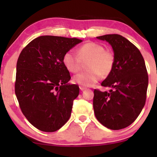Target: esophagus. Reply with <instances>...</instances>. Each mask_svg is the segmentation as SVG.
Here are the masks:
<instances>
[{"mask_svg":"<svg viewBox=\"0 0 157 157\" xmlns=\"http://www.w3.org/2000/svg\"><path fill=\"white\" fill-rule=\"evenodd\" d=\"M86 87H84V86H79V89L81 90V91H84V90H85L86 89Z\"/></svg>","mask_w":157,"mask_h":157,"instance_id":"obj_1","label":"esophagus"}]
</instances>
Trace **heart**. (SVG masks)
I'll list each match as a JSON object with an SVG mask.
<instances>
[{"label": "heart", "instance_id": "b5f03b06", "mask_svg": "<svg viewBox=\"0 0 157 157\" xmlns=\"http://www.w3.org/2000/svg\"><path fill=\"white\" fill-rule=\"evenodd\" d=\"M89 70L73 77L75 83L82 86H90L99 80L101 77L108 76L112 72L116 62L113 52L105 49L104 46L95 42H88L77 49L76 54L69 50L65 52L62 62L68 71L78 73L82 68V62H86Z\"/></svg>", "mask_w": 157, "mask_h": 157}]
</instances>
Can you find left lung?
I'll use <instances>...</instances> for the list:
<instances>
[{
    "label": "left lung",
    "mask_w": 157,
    "mask_h": 157,
    "mask_svg": "<svg viewBox=\"0 0 157 157\" xmlns=\"http://www.w3.org/2000/svg\"><path fill=\"white\" fill-rule=\"evenodd\" d=\"M112 46L116 62L112 72L101 85L111 90H94L93 104L95 116L100 123L113 130L130 125L145 104L148 75L140 50L119 34L97 36Z\"/></svg>",
    "instance_id": "1"
}]
</instances>
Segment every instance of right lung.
<instances>
[{"label": "right lung", "instance_id": "right-lung-1", "mask_svg": "<svg viewBox=\"0 0 157 157\" xmlns=\"http://www.w3.org/2000/svg\"><path fill=\"white\" fill-rule=\"evenodd\" d=\"M80 42L76 38L41 36L20 53L15 94L23 115L41 131H57L70 118L79 89L77 84H66L71 75L62 57Z\"/></svg>", "mask_w": 157, "mask_h": 157}]
</instances>
